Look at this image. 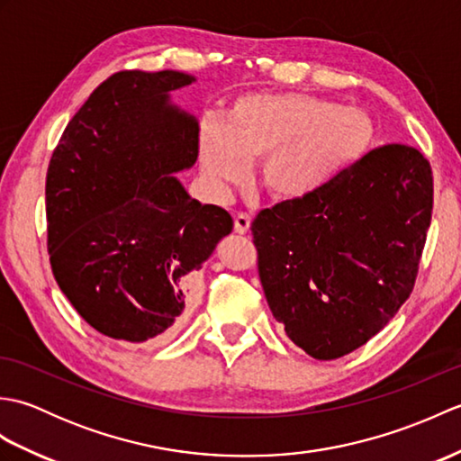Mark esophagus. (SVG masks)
I'll return each mask as SVG.
<instances>
[{"instance_id":"esophagus-1","label":"esophagus","mask_w":461,"mask_h":461,"mask_svg":"<svg viewBox=\"0 0 461 461\" xmlns=\"http://www.w3.org/2000/svg\"><path fill=\"white\" fill-rule=\"evenodd\" d=\"M249 225H251V215L249 213H238L236 218H233V230H236V233H240V236H246V233L249 231Z\"/></svg>"}]
</instances>
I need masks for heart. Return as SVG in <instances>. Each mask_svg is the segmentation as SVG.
Instances as JSON below:
<instances>
[{"label":"heart","mask_w":461,"mask_h":461,"mask_svg":"<svg viewBox=\"0 0 461 461\" xmlns=\"http://www.w3.org/2000/svg\"><path fill=\"white\" fill-rule=\"evenodd\" d=\"M375 140V122L352 106L307 93H248L223 119L208 116L198 156L215 190L248 180L261 158L259 184L277 200H305L357 166Z\"/></svg>","instance_id":"obj_1"}]
</instances>
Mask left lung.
Instances as JSON below:
<instances>
[{"label":"left lung","instance_id":"8db88e82","mask_svg":"<svg viewBox=\"0 0 461 461\" xmlns=\"http://www.w3.org/2000/svg\"><path fill=\"white\" fill-rule=\"evenodd\" d=\"M429 162L386 144L315 195L251 223L267 305L317 360L362 347L410 297L432 221Z\"/></svg>","mask_w":461,"mask_h":461}]
</instances>
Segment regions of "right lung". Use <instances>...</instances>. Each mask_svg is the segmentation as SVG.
I'll return each mask as SVG.
<instances>
[{
  "label": "right lung",
  "instance_id": "add662e5",
  "mask_svg": "<svg viewBox=\"0 0 461 461\" xmlns=\"http://www.w3.org/2000/svg\"><path fill=\"white\" fill-rule=\"evenodd\" d=\"M180 71H121L96 86L47 170V249L57 285L101 335L156 345L182 325L195 271L233 228L176 172L198 160L200 126L172 104Z\"/></svg>",
  "mask_w": 461,
  "mask_h": 461
}]
</instances>
